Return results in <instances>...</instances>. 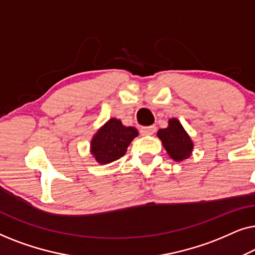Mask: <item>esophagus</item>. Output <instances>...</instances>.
Instances as JSON below:
<instances>
[{
	"mask_svg": "<svg viewBox=\"0 0 255 255\" xmlns=\"http://www.w3.org/2000/svg\"><path fill=\"white\" fill-rule=\"evenodd\" d=\"M155 131H156L155 125H151V127H145L140 128V133L142 135H151L153 133H155Z\"/></svg>",
	"mask_w": 255,
	"mask_h": 255,
	"instance_id": "esophagus-1",
	"label": "esophagus"
}]
</instances>
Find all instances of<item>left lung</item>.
<instances>
[{"mask_svg": "<svg viewBox=\"0 0 255 255\" xmlns=\"http://www.w3.org/2000/svg\"><path fill=\"white\" fill-rule=\"evenodd\" d=\"M158 137L161 139L163 147L175 161H182L190 156L193 151V141L182 125L175 118L168 122V128H160Z\"/></svg>", "mask_w": 255, "mask_h": 255, "instance_id": "8db88e82", "label": "left lung"}]
</instances>
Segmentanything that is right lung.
Instances as JSON below:
<instances>
[{"instance_id":"1","label":"right lung","mask_w":255,"mask_h":255,"mask_svg":"<svg viewBox=\"0 0 255 255\" xmlns=\"http://www.w3.org/2000/svg\"><path fill=\"white\" fill-rule=\"evenodd\" d=\"M138 135L132 127H124L120 120L111 118L97 131L92 140V153L100 163H110L122 158L130 142Z\"/></svg>"}]
</instances>
